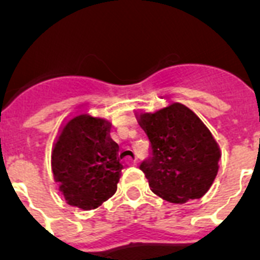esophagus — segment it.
I'll use <instances>...</instances> for the list:
<instances>
[{
	"label": "esophagus",
	"mask_w": 260,
	"mask_h": 260,
	"mask_svg": "<svg viewBox=\"0 0 260 260\" xmlns=\"http://www.w3.org/2000/svg\"><path fill=\"white\" fill-rule=\"evenodd\" d=\"M126 165H128V166H138V165H139V159L138 158L132 159V160H129V162H126Z\"/></svg>",
	"instance_id": "1"
}]
</instances>
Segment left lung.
I'll list each match as a JSON object with an SVG mask.
<instances>
[{
    "instance_id": "8db88e82",
    "label": "left lung",
    "mask_w": 260,
    "mask_h": 260,
    "mask_svg": "<svg viewBox=\"0 0 260 260\" xmlns=\"http://www.w3.org/2000/svg\"><path fill=\"white\" fill-rule=\"evenodd\" d=\"M139 122L150 140L140 170L156 196L173 204L201 198L218 171L220 148L205 124L182 104L171 102Z\"/></svg>"
}]
</instances>
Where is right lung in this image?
Masks as SVG:
<instances>
[{
    "instance_id": "add662e5",
    "label": "right lung",
    "mask_w": 260,
    "mask_h": 260,
    "mask_svg": "<svg viewBox=\"0 0 260 260\" xmlns=\"http://www.w3.org/2000/svg\"><path fill=\"white\" fill-rule=\"evenodd\" d=\"M109 128L106 120L89 114H78L63 126L51 167L69 205L94 209L116 193L122 166Z\"/></svg>"
}]
</instances>
